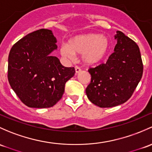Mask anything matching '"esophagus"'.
<instances>
[{
	"mask_svg": "<svg viewBox=\"0 0 152 152\" xmlns=\"http://www.w3.org/2000/svg\"><path fill=\"white\" fill-rule=\"evenodd\" d=\"M75 71H76V73H78L81 71V69L79 66H75Z\"/></svg>",
	"mask_w": 152,
	"mask_h": 152,
	"instance_id": "obj_1",
	"label": "esophagus"
}]
</instances>
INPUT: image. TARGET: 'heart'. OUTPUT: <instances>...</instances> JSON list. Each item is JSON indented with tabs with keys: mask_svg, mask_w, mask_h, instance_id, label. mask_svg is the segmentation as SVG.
Instances as JSON below:
<instances>
[{
	"mask_svg": "<svg viewBox=\"0 0 152 152\" xmlns=\"http://www.w3.org/2000/svg\"><path fill=\"white\" fill-rule=\"evenodd\" d=\"M109 49L107 38L97 34H87L71 38L67 44L62 45L60 53L67 59L73 58L74 54L81 55L83 63L93 65L104 60Z\"/></svg>",
	"mask_w": 152,
	"mask_h": 152,
	"instance_id": "obj_1",
	"label": "heart"
}]
</instances>
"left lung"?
<instances>
[{
  "label": "left lung",
  "instance_id": "1",
  "mask_svg": "<svg viewBox=\"0 0 152 152\" xmlns=\"http://www.w3.org/2000/svg\"><path fill=\"white\" fill-rule=\"evenodd\" d=\"M117 44L105 63L88 70L90 84L86 89L88 99L100 108H111L130 98L143 75L140 49L135 41L116 31Z\"/></svg>",
  "mask_w": 152,
  "mask_h": 152
}]
</instances>
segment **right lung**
<instances>
[{
  "instance_id": "add662e5",
  "label": "right lung",
  "mask_w": 152,
  "mask_h": 152,
  "mask_svg": "<svg viewBox=\"0 0 152 152\" xmlns=\"http://www.w3.org/2000/svg\"><path fill=\"white\" fill-rule=\"evenodd\" d=\"M52 30L40 29L14 44L9 55L8 80L20 100L30 108H49L63 97L75 68L64 67L50 54L57 49Z\"/></svg>"
}]
</instances>
